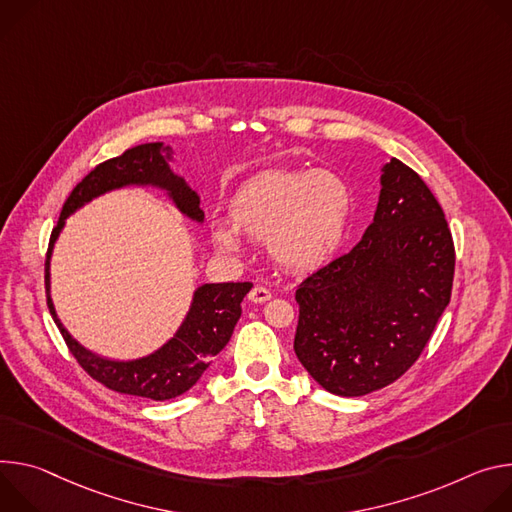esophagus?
I'll return each instance as SVG.
<instances>
[{
  "label": "esophagus",
  "mask_w": 512,
  "mask_h": 512,
  "mask_svg": "<svg viewBox=\"0 0 512 512\" xmlns=\"http://www.w3.org/2000/svg\"><path fill=\"white\" fill-rule=\"evenodd\" d=\"M270 297H272V293L266 287H258V285L248 293V299L252 303H266V301H270Z\"/></svg>",
  "instance_id": "obj_1"
}]
</instances>
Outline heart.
I'll list each match as a JSON object with an SVG mask.
<instances>
[{"mask_svg":"<svg viewBox=\"0 0 512 512\" xmlns=\"http://www.w3.org/2000/svg\"><path fill=\"white\" fill-rule=\"evenodd\" d=\"M350 207L348 185L329 170H270L236 193L232 225L217 223L213 242L227 254H238L244 234L268 242L282 268L307 272L342 244Z\"/></svg>","mask_w":512,"mask_h":512,"instance_id":"b5f03b06","label":"heart"}]
</instances>
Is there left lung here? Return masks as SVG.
I'll return each mask as SVG.
<instances>
[{
    "mask_svg": "<svg viewBox=\"0 0 512 512\" xmlns=\"http://www.w3.org/2000/svg\"><path fill=\"white\" fill-rule=\"evenodd\" d=\"M374 221L344 256L297 289L295 354L331 394L401 378L449 305L456 250L441 205L399 158L382 168Z\"/></svg>",
    "mask_w": 512,
    "mask_h": 512,
    "instance_id": "obj_1",
    "label": "left lung"
}]
</instances>
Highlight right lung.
Segmentation results:
<instances>
[{"instance_id": "1", "label": "right lung", "mask_w": 512, "mask_h": 512, "mask_svg": "<svg viewBox=\"0 0 512 512\" xmlns=\"http://www.w3.org/2000/svg\"><path fill=\"white\" fill-rule=\"evenodd\" d=\"M170 156H173V150L168 146L150 142L134 146L122 156L97 164L65 201L59 223H56L50 234L44 262L46 305L56 327L61 329L65 337L67 348L81 364V368L111 390L144 396V399L152 401L175 399V396L187 392L201 378V374L211 364L209 360L230 342L234 327L242 315V301L252 289V282H219V285L199 287L195 291L187 319L170 342L146 358L132 362H113L99 358L79 346L63 327V323L56 319V311L50 301L48 268L52 246L63 230L65 219L93 197H99L111 189H120L126 185H154L166 189L185 215L195 221H203L199 195L168 168L166 160Z\"/></svg>"}]
</instances>
